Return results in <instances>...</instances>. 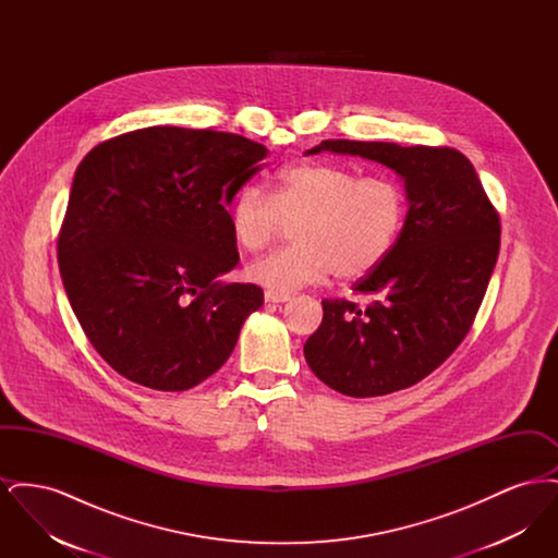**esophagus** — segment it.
Here are the masks:
<instances>
[{
    "instance_id": "esophagus-1",
    "label": "esophagus",
    "mask_w": 558,
    "mask_h": 558,
    "mask_svg": "<svg viewBox=\"0 0 558 558\" xmlns=\"http://www.w3.org/2000/svg\"><path fill=\"white\" fill-rule=\"evenodd\" d=\"M267 303H284V301H289L291 299V294L289 292H278V291H266Z\"/></svg>"
}]
</instances>
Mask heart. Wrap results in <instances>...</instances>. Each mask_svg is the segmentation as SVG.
Returning a JSON list of instances; mask_svg holds the SVG:
<instances>
[{
  "label": "heart",
  "mask_w": 558,
  "mask_h": 558,
  "mask_svg": "<svg viewBox=\"0 0 558 558\" xmlns=\"http://www.w3.org/2000/svg\"><path fill=\"white\" fill-rule=\"evenodd\" d=\"M228 211L234 240L248 253L294 226V244L246 267L248 280L291 292L332 271L343 280L374 271L403 232L408 196L391 175L362 178L345 165L299 162L276 175L269 194L257 184L240 187Z\"/></svg>",
  "instance_id": "heart-1"
}]
</instances>
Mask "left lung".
Listing matches in <instances>:
<instances>
[{"mask_svg":"<svg viewBox=\"0 0 558 558\" xmlns=\"http://www.w3.org/2000/svg\"><path fill=\"white\" fill-rule=\"evenodd\" d=\"M322 150L376 160L405 187L396 248L353 284L371 305L324 299L322 324L303 347L330 389L387 396L439 368L469 335L498 262L500 217L471 160L448 146L324 140L305 155Z\"/></svg>","mask_w":558,"mask_h":558,"instance_id":"1","label":"left lung"}]
</instances>
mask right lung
I'll return each instance as SVG.
<instances>
[{
	"label": "right lung",
	"instance_id": "1",
	"mask_svg": "<svg viewBox=\"0 0 558 558\" xmlns=\"http://www.w3.org/2000/svg\"><path fill=\"white\" fill-rule=\"evenodd\" d=\"M267 157L236 133L146 128L81 160L58 236L71 307L112 371L186 391L219 371L257 284L217 276L239 264L228 205Z\"/></svg>",
	"mask_w": 558,
	"mask_h": 558
}]
</instances>
